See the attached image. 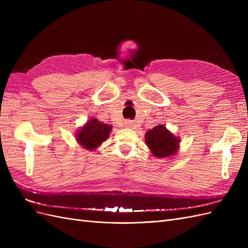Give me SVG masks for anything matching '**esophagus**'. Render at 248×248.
I'll return each instance as SVG.
<instances>
[{
  "instance_id": "1",
  "label": "esophagus",
  "mask_w": 248,
  "mask_h": 248,
  "mask_svg": "<svg viewBox=\"0 0 248 248\" xmlns=\"http://www.w3.org/2000/svg\"><path fill=\"white\" fill-rule=\"evenodd\" d=\"M124 126L126 127V128H136L137 124H136V122L131 121V120H126V121L124 122Z\"/></svg>"
}]
</instances>
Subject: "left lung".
<instances>
[{
	"mask_svg": "<svg viewBox=\"0 0 248 248\" xmlns=\"http://www.w3.org/2000/svg\"><path fill=\"white\" fill-rule=\"evenodd\" d=\"M145 141L149 150L157 158H171L178 153L180 138L170 132L164 124H159L145 134Z\"/></svg>",
	"mask_w": 248,
	"mask_h": 248,
	"instance_id": "obj_1",
	"label": "left lung"
}]
</instances>
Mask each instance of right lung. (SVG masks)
Listing matches in <instances>:
<instances>
[{
	"mask_svg": "<svg viewBox=\"0 0 248 248\" xmlns=\"http://www.w3.org/2000/svg\"><path fill=\"white\" fill-rule=\"evenodd\" d=\"M111 129V125L100 122L96 118H90L84 126L78 129L76 139L81 148L94 151L108 140Z\"/></svg>",
	"mask_w": 248,
	"mask_h": 248,
	"instance_id": "1",
	"label": "right lung"
}]
</instances>
